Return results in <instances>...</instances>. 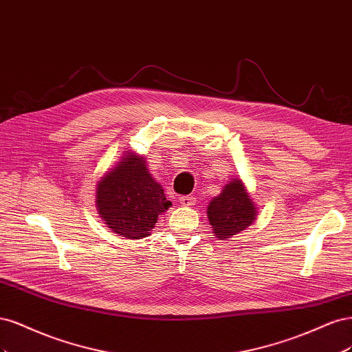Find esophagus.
<instances>
[{"mask_svg": "<svg viewBox=\"0 0 352 352\" xmlns=\"http://www.w3.org/2000/svg\"><path fill=\"white\" fill-rule=\"evenodd\" d=\"M179 203L183 206H192L196 203V199L192 196H183V197H179Z\"/></svg>", "mask_w": 352, "mask_h": 352, "instance_id": "1", "label": "esophagus"}]
</instances>
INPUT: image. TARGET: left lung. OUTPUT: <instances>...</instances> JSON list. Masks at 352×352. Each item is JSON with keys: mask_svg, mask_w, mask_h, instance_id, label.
Segmentation results:
<instances>
[{"mask_svg": "<svg viewBox=\"0 0 352 352\" xmlns=\"http://www.w3.org/2000/svg\"><path fill=\"white\" fill-rule=\"evenodd\" d=\"M256 206L245 191L241 179L226 184L219 196L213 197L208 206V218L213 234L219 240L231 238L244 231L256 219Z\"/></svg>", "mask_w": 352, "mask_h": 352, "instance_id": "left-lung-1", "label": "left lung"}]
</instances>
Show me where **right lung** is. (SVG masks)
Instances as JSON below:
<instances>
[{
  "instance_id": "1",
  "label": "right lung",
  "mask_w": 352,
  "mask_h": 352,
  "mask_svg": "<svg viewBox=\"0 0 352 352\" xmlns=\"http://www.w3.org/2000/svg\"><path fill=\"white\" fill-rule=\"evenodd\" d=\"M96 205L108 228L139 240L151 235L157 217L171 201L147 171L144 157L130 153L99 181Z\"/></svg>"
}]
</instances>
